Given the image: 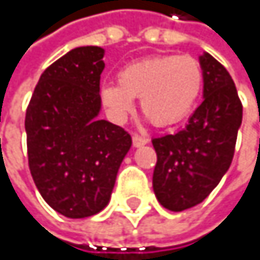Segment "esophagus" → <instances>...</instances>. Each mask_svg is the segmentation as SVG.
I'll list each match as a JSON object with an SVG mask.
<instances>
[{
    "mask_svg": "<svg viewBox=\"0 0 260 260\" xmlns=\"http://www.w3.org/2000/svg\"><path fill=\"white\" fill-rule=\"evenodd\" d=\"M149 140L146 139V137H142V136H133V145L136 146V148H140V146H143V145H146Z\"/></svg>",
    "mask_w": 260,
    "mask_h": 260,
    "instance_id": "1",
    "label": "esophagus"
}]
</instances>
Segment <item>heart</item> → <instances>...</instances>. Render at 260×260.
<instances>
[{"instance_id": "obj_1", "label": "heart", "mask_w": 260, "mask_h": 260, "mask_svg": "<svg viewBox=\"0 0 260 260\" xmlns=\"http://www.w3.org/2000/svg\"><path fill=\"white\" fill-rule=\"evenodd\" d=\"M204 73L192 56L159 54L133 62L120 70L118 84L101 85V103L115 123H123L140 98L142 111L159 126L184 120L203 90Z\"/></svg>"}]
</instances>
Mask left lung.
<instances>
[{
  "instance_id": "8db88e82",
  "label": "left lung",
  "mask_w": 260,
  "mask_h": 260,
  "mask_svg": "<svg viewBox=\"0 0 260 260\" xmlns=\"http://www.w3.org/2000/svg\"><path fill=\"white\" fill-rule=\"evenodd\" d=\"M198 60L204 73L201 104L181 131L153 139L154 195L172 212L203 203L218 185L233 162L242 124V103L231 75L209 53Z\"/></svg>"
}]
</instances>
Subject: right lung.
I'll return each instance as SVG.
<instances>
[{"label": "right lung", "mask_w": 260, "mask_h": 260, "mask_svg": "<svg viewBox=\"0 0 260 260\" xmlns=\"http://www.w3.org/2000/svg\"><path fill=\"white\" fill-rule=\"evenodd\" d=\"M101 46H79L49 65L26 111L27 160L36 187L56 212L92 217L111 201L133 140L100 120Z\"/></svg>", "instance_id": "1"}]
</instances>
